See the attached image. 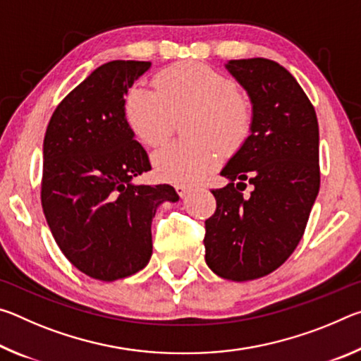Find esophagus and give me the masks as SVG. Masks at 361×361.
<instances>
[{
    "label": "esophagus",
    "instance_id": "1",
    "mask_svg": "<svg viewBox=\"0 0 361 361\" xmlns=\"http://www.w3.org/2000/svg\"><path fill=\"white\" fill-rule=\"evenodd\" d=\"M188 186H185V185H175V191H176V194L180 195V197H185L186 195V192H188Z\"/></svg>",
    "mask_w": 361,
    "mask_h": 361
}]
</instances>
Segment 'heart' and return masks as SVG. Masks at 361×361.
Listing matches in <instances>:
<instances>
[{"label":"heart","mask_w":361,"mask_h":361,"mask_svg":"<svg viewBox=\"0 0 361 361\" xmlns=\"http://www.w3.org/2000/svg\"><path fill=\"white\" fill-rule=\"evenodd\" d=\"M154 90L132 87L124 97V118L140 142L162 145L172 135L175 119L192 113L191 143H172L152 156L159 178L195 183L216 164V145L234 151L245 142L253 124L252 105L235 90L231 78L200 62H180L159 71Z\"/></svg>","instance_id":"obj_1"}]
</instances>
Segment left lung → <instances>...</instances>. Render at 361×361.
Returning <instances> with one entry per match:
<instances>
[{
  "label": "left lung",
  "mask_w": 361,
  "mask_h": 361,
  "mask_svg": "<svg viewBox=\"0 0 361 361\" xmlns=\"http://www.w3.org/2000/svg\"><path fill=\"white\" fill-rule=\"evenodd\" d=\"M226 68L250 95L253 124L221 170L229 183L212 191L205 261L219 277L245 282L276 271L302 239L320 189L319 122L301 85L274 60H229Z\"/></svg>",
  "instance_id": "left-lung-1"
}]
</instances>
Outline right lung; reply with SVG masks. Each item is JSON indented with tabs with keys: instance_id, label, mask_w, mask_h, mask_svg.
<instances>
[{
	"instance_id": "add662e5",
	"label": "right lung",
	"mask_w": 361,
	"mask_h": 361,
	"mask_svg": "<svg viewBox=\"0 0 361 361\" xmlns=\"http://www.w3.org/2000/svg\"><path fill=\"white\" fill-rule=\"evenodd\" d=\"M151 62L113 60L59 103L44 135L41 205L59 248L85 276L113 282L152 255L151 221L170 185H132L151 170L127 126L124 95Z\"/></svg>"
}]
</instances>
